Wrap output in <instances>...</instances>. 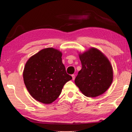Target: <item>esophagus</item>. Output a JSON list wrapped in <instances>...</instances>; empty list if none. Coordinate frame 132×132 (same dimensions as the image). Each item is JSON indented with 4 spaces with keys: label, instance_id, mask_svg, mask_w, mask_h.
Segmentation results:
<instances>
[{
    "label": "esophagus",
    "instance_id": "esophagus-1",
    "mask_svg": "<svg viewBox=\"0 0 132 132\" xmlns=\"http://www.w3.org/2000/svg\"><path fill=\"white\" fill-rule=\"evenodd\" d=\"M71 76H72V79H73V80H74L75 78V75L74 74L72 75H71Z\"/></svg>",
    "mask_w": 132,
    "mask_h": 132
}]
</instances>
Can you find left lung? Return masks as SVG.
I'll return each mask as SVG.
<instances>
[{
  "label": "left lung",
  "instance_id": "1",
  "mask_svg": "<svg viewBox=\"0 0 132 132\" xmlns=\"http://www.w3.org/2000/svg\"><path fill=\"white\" fill-rule=\"evenodd\" d=\"M82 68L75 82L84 95L96 97L108 90L113 80L112 65L100 50L90 48L79 53Z\"/></svg>",
  "mask_w": 132,
  "mask_h": 132
}]
</instances>
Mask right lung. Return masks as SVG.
I'll return each instance as SVG.
<instances>
[{
	"label": "right lung",
	"mask_w": 132,
	"mask_h": 132,
	"mask_svg": "<svg viewBox=\"0 0 132 132\" xmlns=\"http://www.w3.org/2000/svg\"><path fill=\"white\" fill-rule=\"evenodd\" d=\"M61 51L53 48L40 50L29 59L23 70L26 87L34 99L44 104L58 98L72 77L66 73Z\"/></svg>",
	"instance_id": "add662e5"
}]
</instances>
